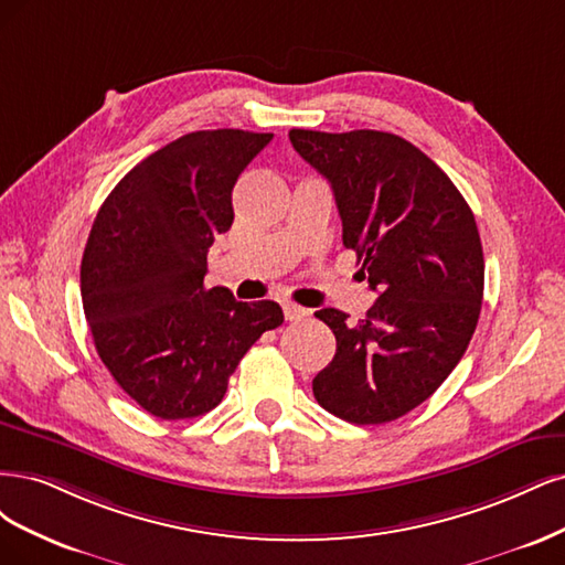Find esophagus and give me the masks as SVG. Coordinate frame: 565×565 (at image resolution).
Here are the masks:
<instances>
[{
  "label": "esophagus",
  "mask_w": 565,
  "mask_h": 565,
  "mask_svg": "<svg viewBox=\"0 0 565 565\" xmlns=\"http://www.w3.org/2000/svg\"><path fill=\"white\" fill-rule=\"evenodd\" d=\"M284 317H286V321H300L307 317V309L300 305H294V302H284Z\"/></svg>",
  "instance_id": "obj_1"
}]
</instances>
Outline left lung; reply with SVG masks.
<instances>
[{"instance_id":"1","label":"left lung","mask_w":565,"mask_h":565,"mask_svg":"<svg viewBox=\"0 0 565 565\" xmlns=\"http://www.w3.org/2000/svg\"><path fill=\"white\" fill-rule=\"evenodd\" d=\"M288 138L331 183L342 244L356 250L377 290L356 323L333 307L315 312L338 348L312 392L348 423H392L441 387L475 335L483 300L475 213L452 180L402 136L294 129Z\"/></svg>"}]
</instances>
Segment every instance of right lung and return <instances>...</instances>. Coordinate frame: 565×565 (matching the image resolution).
I'll return each instance as SVG.
<instances>
[{"label": "right lung", "instance_id": "add662e5", "mask_svg": "<svg viewBox=\"0 0 565 565\" xmlns=\"http://www.w3.org/2000/svg\"><path fill=\"white\" fill-rule=\"evenodd\" d=\"M271 134L194 131L142 159L107 194L82 258V302L100 361L134 402L185 420L223 402L227 380L277 302L206 288V256L232 227V188Z\"/></svg>", "mask_w": 565, "mask_h": 565}]
</instances>
